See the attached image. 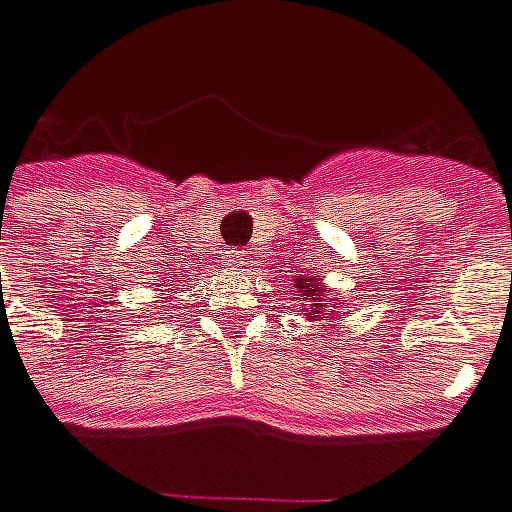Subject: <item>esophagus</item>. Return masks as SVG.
Instances as JSON below:
<instances>
[{
    "instance_id": "1",
    "label": "esophagus",
    "mask_w": 512,
    "mask_h": 512,
    "mask_svg": "<svg viewBox=\"0 0 512 512\" xmlns=\"http://www.w3.org/2000/svg\"><path fill=\"white\" fill-rule=\"evenodd\" d=\"M243 263H246V255L238 252V249H229V252H224V266H227V269H241Z\"/></svg>"
}]
</instances>
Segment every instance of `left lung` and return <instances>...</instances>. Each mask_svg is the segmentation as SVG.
I'll use <instances>...</instances> for the list:
<instances>
[{"instance_id": "left-lung-1", "label": "left lung", "mask_w": 512, "mask_h": 512, "mask_svg": "<svg viewBox=\"0 0 512 512\" xmlns=\"http://www.w3.org/2000/svg\"><path fill=\"white\" fill-rule=\"evenodd\" d=\"M294 288H297V300H300V311H305V319L308 322H328V319H336V316L344 314V305L347 302L339 300L336 294L330 297L328 285L322 283V277L319 274H300L297 280H294Z\"/></svg>"}]
</instances>
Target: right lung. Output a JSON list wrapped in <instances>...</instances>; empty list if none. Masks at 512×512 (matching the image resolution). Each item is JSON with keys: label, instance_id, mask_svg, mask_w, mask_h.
Returning <instances> with one entry per match:
<instances>
[{"label": "right lung", "instance_id": "add662e5", "mask_svg": "<svg viewBox=\"0 0 512 512\" xmlns=\"http://www.w3.org/2000/svg\"><path fill=\"white\" fill-rule=\"evenodd\" d=\"M154 285H159V288H162V285H165V283H154ZM165 291H168V288H165Z\"/></svg>", "mask_w": 512, "mask_h": 512}]
</instances>
